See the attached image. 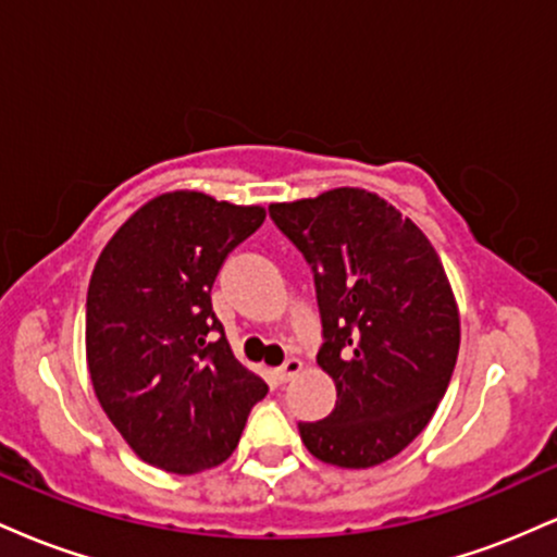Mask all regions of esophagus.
Wrapping results in <instances>:
<instances>
[{
  "mask_svg": "<svg viewBox=\"0 0 557 557\" xmlns=\"http://www.w3.org/2000/svg\"><path fill=\"white\" fill-rule=\"evenodd\" d=\"M300 369H304V363H300L298 359H287V361L283 363V367L277 369V380H280V382H290L293 376H298Z\"/></svg>",
  "mask_w": 557,
  "mask_h": 557,
  "instance_id": "esophagus-1",
  "label": "esophagus"
}]
</instances>
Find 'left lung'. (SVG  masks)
Instances as JSON below:
<instances>
[{
	"instance_id": "left-lung-1",
	"label": "left lung",
	"mask_w": 557,
	"mask_h": 557,
	"mask_svg": "<svg viewBox=\"0 0 557 557\" xmlns=\"http://www.w3.org/2000/svg\"><path fill=\"white\" fill-rule=\"evenodd\" d=\"M270 216L314 272L317 363L337 387L330 417L300 421V440L343 469L385 463L430 424L456 369L461 319L443 261L408 216L361 188L272 203Z\"/></svg>"
}]
</instances>
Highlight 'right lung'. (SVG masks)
I'll use <instances>...</instances> for the list:
<instances>
[{"instance_id": "1", "label": "right lung", "mask_w": 557, "mask_h": 557, "mask_svg": "<svg viewBox=\"0 0 557 557\" xmlns=\"http://www.w3.org/2000/svg\"><path fill=\"white\" fill-rule=\"evenodd\" d=\"M196 190L151 198L107 243L86 298L88 372L138 458L172 474L227 461L267 382L212 311L227 253L264 222Z\"/></svg>"}]
</instances>
